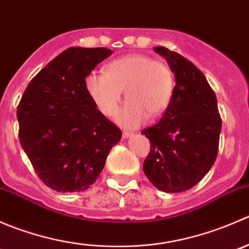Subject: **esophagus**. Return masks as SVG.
<instances>
[{
    "label": "esophagus",
    "instance_id": "1",
    "mask_svg": "<svg viewBox=\"0 0 249 249\" xmlns=\"http://www.w3.org/2000/svg\"><path fill=\"white\" fill-rule=\"evenodd\" d=\"M132 135H134V132L129 131V130H124V131H123V137H124V139H129Z\"/></svg>",
    "mask_w": 249,
    "mask_h": 249
}]
</instances>
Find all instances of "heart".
<instances>
[{
  "label": "heart",
  "mask_w": 249,
  "mask_h": 249,
  "mask_svg": "<svg viewBox=\"0 0 249 249\" xmlns=\"http://www.w3.org/2000/svg\"><path fill=\"white\" fill-rule=\"evenodd\" d=\"M88 94L100 112L114 114L123 91L127 102L118 112L122 125L136 127L150 118L161 115L171 104L175 79L165 62L142 54H131L110 61L105 73L88 74Z\"/></svg>",
  "instance_id": "b5f03b06"
}]
</instances>
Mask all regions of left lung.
<instances>
[{
    "instance_id": "8db88e82",
    "label": "left lung",
    "mask_w": 249,
    "mask_h": 249,
    "mask_svg": "<svg viewBox=\"0 0 249 249\" xmlns=\"http://www.w3.org/2000/svg\"><path fill=\"white\" fill-rule=\"evenodd\" d=\"M154 52L167 60L176 85L164 117L142 131L152 143L143 171L159 190L185 192L205 177L217 158L222 130L217 97L193 62L165 47Z\"/></svg>"
}]
</instances>
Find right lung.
<instances>
[{
	"instance_id": "1",
	"label": "right lung",
	"mask_w": 249,
	"mask_h": 249,
	"mask_svg": "<svg viewBox=\"0 0 249 249\" xmlns=\"http://www.w3.org/2000/svg\"><path fill=\"white\" fill-rule=\"evenodd\" d=\"M106 48L64 50L30 82L18 106L19 140L42 182L60 193L84 192L106 164L122 131L92 101L85 78L112 55Z\"/></svg>"
}]
</instances>
